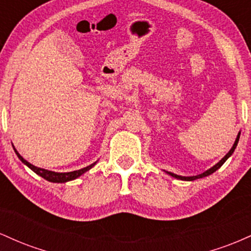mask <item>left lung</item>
Listing matches in <instances>:
<instances>
[{
	"instance_id": "8db88e82",
	"label": "left lung",
	"mask_w": 251,
	"mask_h": 251,
	"mask_svg": "<svg viewBox=\"0 0 251 251\" xmlns=\"http://www.w3.org/2000/svg\"><path fill=\"white\" fill-rule=\"evenodd\" d=\"M240 135H241V132L240 133L237 134V138H236V140H235V143H234V145H232V148H231V150H230L229 152H227V153L224 155L223 158H222V159L220 160V162H218L217 164H216V165H214L212 166L211 169H209V170H206L205 172H203V174H201V175H197V176H192V177H183V176H178V175H175V174H171V172H168V174L170 175V176H172V177H175V178H177V179H180V180H195V179H198V178H203V177H206V176H209V175H211V174H214V172L216 171V170H218L221 168L222 165H223L224 163H226V160L227 159V158L230 157V155H231L232 153H234V151H235V149H236V146H237V144H238V140H240Z\"/></svg>"
}]
</instances>
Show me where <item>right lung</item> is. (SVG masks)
I'll use <instances>...</instances> for the list:
<instances>
[{
  "label": "right lung",
  "instance_id": "add662e5",
  "mask_svg": "<svg viewBox=\"0 0 251 251\" xmlns=\"http://www.w3.org/2000/svg\"><path fill=\"white\" fill-rule=\"evenodd\" d=\"M14 150H15V148H14ZM15 153L17 154V157H19V159L21 160L24 164H25V165H27L30 170H33L36 175L41 176L42 178H45V179L48 181H51V183H66V181L76 179L77 177H80V176L85 174L86 171H88L89 169H92L97 164V162H96V163L91 164V165L86 166V168L76 170V171H72V172H54V171H50V170L37 168V166H34L33 164L28 163L27 160L24 159V157H22V155L20 154L16 150H15Z\"/></svg>",
  "mask_w": 251,
  "mask_h": 251
}]
</instances>
